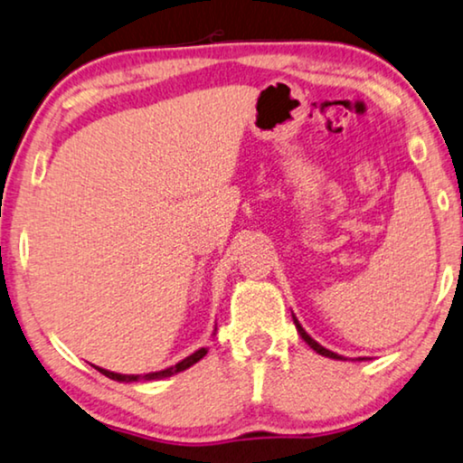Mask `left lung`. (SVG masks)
I'll list each match as a JSON object with an SVG mask.
<instances>
[{"instance_id": "obj_1", "label": "left lung", "mask_w": 463, "mask_h": 463, "mask_svg": "<svg viewBox=\"0 0 463 463\" xmlns=\"http://www.w3.org/2000/svg\"><path fill=\"white\" fill-rule=\"evenodd\" d=\"M292 319H294V326H296V330H298V335H300V336H303V341H305L307 345H309V347H311L313 351H317V354H319V355L332 357V360H345V357H343V355H338V354H335V351H330V349H326V347H322V345H319L317 341H313V338H311V336H309V335H307V332H305V328H303V326H300V322H298V319H296V316H292ZM357 360H364V357H357Z\"/></svg>"}]
</instances>
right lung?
<instances>
[{
    "instance_id": "right-lung-1",
    "label": "right lung",
    "mask_w": 463,
    "mask_h": 463,
    "mask_svg": "<svg viewBox=\"0 0 463 463\" xmlns=\"http://www.w3.org/2000/svg\"><path fill=\"white\" fill-rule=\"evenodd\" d=\"M207 349L201 347L196 349L194 354H190L188 357H184L182 362H177L175 366H169L165 368V371H156V373H147V374H120V373H112V371H106V368H99L95 366L99 373L106 374L108 379H114V381H120V383H133V381H158V379H167V377H174V374L186 371V368H190L193 364H196V362L201 360V357H205Z\"/></svg>"
}]
</instances>
